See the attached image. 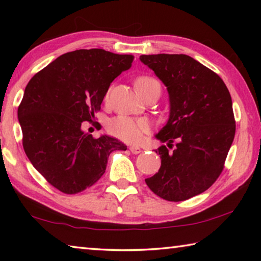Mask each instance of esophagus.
Listing matches in <instances>:
<instances>
[{
	"label": "esophagus",
	"instance_id": "obj_1",
	"mask_svg": "<svg viewBox=\"0 0 261 261\" xmlns=\"http://www.w3.org/2000/svg\"><path fill=\"white\" fill-rule=\"evenodd\" d=\"M129 149H130L132 154H139L141 152L140 147H138V146H130Z\"/></svg>",
	"mask_w": 261,
	"mask_h": 261
}]
</instances>
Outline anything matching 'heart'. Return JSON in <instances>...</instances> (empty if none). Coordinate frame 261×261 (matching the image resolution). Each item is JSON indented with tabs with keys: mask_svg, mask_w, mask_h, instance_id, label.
<instances>
[{
	"mask_svg": "<svg viewBox=\"0 0 261 261\" xmlns=\"http://www.w3.org/2000/svg\"><path fill=\"white\" fill-rule=\"evenodd\" d=\"M159 84L151 77H139L136 81V88L139 94H143L149 87ZM160 85V84H159ZM107 129L110 135L126 143H138L145 134L149 131V123L144 118L129 116H117L110 120Z\"/></svg>",
	"mask_w": 261,
	"mask_h": 261,
	"instance_id": "1",
	"label": "heart"
}]
</instances>
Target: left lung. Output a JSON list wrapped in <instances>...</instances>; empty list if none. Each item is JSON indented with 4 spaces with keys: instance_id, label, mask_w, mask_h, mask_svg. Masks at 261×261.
I'll return each instance as SVG.
<instances>
[{
    "instance_id": "8db88e82",
    "label": "left lung",
    "mask_w": 261,
    "mask_h": 261,
    "mask_svg": "<svg viewBox=\"0 0 261 261\" xmlns=\"http://www.w3.org/2000/svg\"><path fill=\"white\" fill-rule=\"evenodd\" d=\"M139 60L165 84L169 118L155 135L161 167L146 178L162 199L183 201L206 191L223 169L235 137L232 101L218 74L184 54L141 55Z\"/></svg>"
}]
</instances>
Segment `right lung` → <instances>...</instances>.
I'll return each mask as SVG.
<instances>
[{"mask_svg":"<svg viewBox=\"0 0 261 261\" xmlns=\"http://www.w3.org/2000/svg\"><path fill=\"white\" fill-rule=\"evenodd\" d=\"M132 55L99 48L69 51L34 74L18 107L23 147L47 182L73 194L105 174L108 156L126 146L113 137L82 130L92 122L115 78L131 68Z\"/></svg>","mask_w":261,"mask_h":261,"instance_id":"1","label":"right lung"}]
</instances>
